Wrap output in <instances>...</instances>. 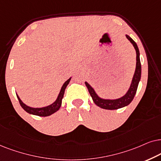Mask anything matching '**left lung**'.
Listing matches in <instances>:
<instances>
[{
  "label": "left lung",
  "instance_id": "left-lung-1",
  "mask_svg": "<svg viewBox=\"0 0 161 161\" xmlns=\"http://www.w3.org/2000/svg\"><path fill=\"white\" fill-rule=\"evenodd\" d=\"M126 37L129 40L133 46L135 50L136 51V67L135 70L133 77H132L131 84L127 91V93L121 97L115 98V99H109V98H103L100 97L96 93L95 90L88 82H85V85L88 89V91L91 94L92 99L96 105L101 108L105 109V110H117V109L124 108L131 103L133 100L134 96L136 95L137 88H138L139 82L141 80V65L140 61V52H139L138 47L137 46L136 42L132 39L130 36L126 34Z\"/></svg>",
  "mask_w": 161,
  "mask_h": 161
}]
</instances>
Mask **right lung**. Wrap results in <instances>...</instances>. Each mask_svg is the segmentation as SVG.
<instances>
[{"mask_svg": "<svg viewBox=\"0 0 161 161\" xmlns=\"http://www.w3.org/2000/svg\"><path fill=\"white\" fill-rule=\"evenodd\" d=\"M70 79H71V77H70L67 81H65L63 86H62L59 95L57 96V99H56L55 102H53L51 104H49V105L46 106V107H42V108H31V107L26 105V104H24V103L22 102V100L20 99L18 94L16 93L17 97L18 98L20 106L22 107L23 110L26 111V112L28 113H29V114L39 115V116H44V117L51 115V114H53V113L57 112V110H59V109L60 108V107L62 105V100H63L64 93H65V88L66 87H67V85L69 84Z\"/></svg>", "mask_w": 161, "mask_h": 161, "instance_id": "add662e5", "label": "right lung"}]
</instances>
